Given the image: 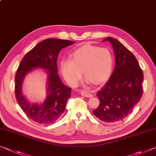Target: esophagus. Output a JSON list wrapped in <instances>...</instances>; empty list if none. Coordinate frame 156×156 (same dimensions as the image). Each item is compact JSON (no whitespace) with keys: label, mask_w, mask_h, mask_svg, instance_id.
Returning <instances> with one entry per match:
<instances>
[{"label":"esophagus","mask_w":156,"mask_h":156,"mask_svg":"<svg viewBox=\"0 0 156 156\" xmlns=\"http://www.w3.org/2000/svg\"><path fill=\"white\" fill-rule=\"evenodd\" d=\"M79 91L80 92V93H81V95H82V96L85 97L91 98V97H93V95H92V94H90V93H88V92H86L85 90H79Z\"/></svg>","instance_id":"34e87169"}]
</instances>
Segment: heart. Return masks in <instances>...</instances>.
Returning <instances> with one entry per match:
<instances>
[{
	"instance_id": "obj_1",
	"label": "heart",
	"mask_w": 156,
	"mask_h": 156,
	"mask_svg": "<svg viewBox=\"0 0 156 156\" xmlns=\"http://www.w3.org/2000/svg\"><path fill=\"white\" fill-rule=\"evenodd\" d=\"M71 59H62L60 70L63 76L71 86H76L83 73V83H101L107 81L112 71L114 59L108 48L85 44L71 54Z\"/></svg>"
}]
</instances>
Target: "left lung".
Instances as JSON below:
<instances>
[{
	"label": "left lung",
	"instance_id": "1",
	"mask_svg": "<svg viewBox=\"0 0 156 156\" xmlns=\"http://www.w3.org/2000/svg\"><path fill=\"white\" fill-rule=\"evenodd\" d=\"M115 55V68L110 80L97 92L100 105L92 111L103 122L122 121L132 112L143 95V73L138 60L130 51L115 38L108 37Z\"/></svg>",
	"mask_w": 156,
	"mask_h": 156
}]
</instances>
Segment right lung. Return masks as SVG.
I'll return each mask as SVG.
<instances>
[{
  "mask_svg": "<svg viewBox=\"0 0 156 156\" xmlns=\"http://www.w3.org/2000/svg\"><path fill=\"white\" fill-rule=\"evenodd\" d=\"M74 43L48 38L38 43L22 59L15 76V94L22 110L34 121L53 123L64 112L72 89L64 85L59 76L57 59L62 49ZM36 68L43 69L48 75L47 96L41 102H31L23 94L21 87L25 76Z\"/></svg>",
  "mask_w": 156,
  "mask_h": 156,
  "instance_id": "1",
  "label": "right lung"
}]
</instances>
